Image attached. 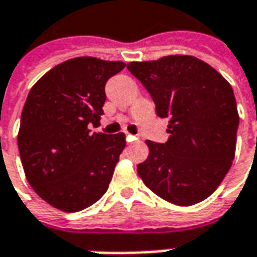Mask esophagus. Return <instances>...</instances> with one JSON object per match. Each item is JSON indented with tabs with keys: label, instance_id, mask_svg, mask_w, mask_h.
Instances as JSON below:
<instances>
[{
	"label": "esophagus",
	"instance_id": "1",
	"mask_svg": "<svg viewBox=\"0 0 257 257\" xmlns=\"http://www.w3.org/2000/svg\"><path fill=\"white\" fill-rule=\"evenodd\" d=\"M136 140H139V139H137L136 136L127 135V142H130V143H132V142H136Z\"/></svg>",
	"mask_w": 257,
	"mask_h": 257
}]
</instances>
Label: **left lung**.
<instances>
[{
  "instance_id": "8db88e82",
  "label": "left lung",
  "mask_w": 257,
  "mask_h": 257,
  "mask_svg": "<svg viewBox=\"0 0 257 257\" xmlns=\"http://www.w3.org/2000/svg\"><path fill=\"white\" fill-rule=\"evenodd\" d=\"M127 69L145 85L169 140H146L149 156L137 173L158 197L194 205L223 182L236 153L238 112L231 85L208 63L189 55L130 62Z\"/></svg>"
}]
</instances>
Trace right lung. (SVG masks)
Listing matches in <instances>:
<instances>
[{
    "label": "right lung",
    "mask_w": 257,
    "mask_h": 257,
    "mask_svg": "<svg viewBox=\"0 0 257 257\" xmlns=\"http://www.w3.org/2000/svg\"><path fill=\"white\" fill-rule=\"evenodd\" d=\"M125 66L82 56L62 62L33 85L17 136L29 184L65 212L92 205L107 189L125 135L91 133L105 102V82Z\"/></svg>",
    "instance_id": "obj_1"
}]
</instances>
